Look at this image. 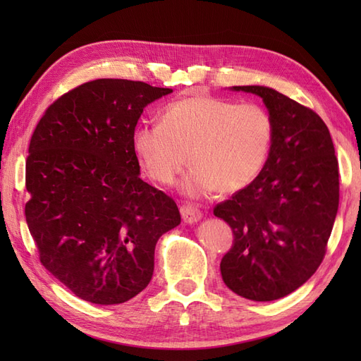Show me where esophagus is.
<instances>
[{
    "mask_svg": "<svg viewBox=\"0 0 361 361\" xmlns=\"http://www.w3.org/2000/svg\"><path fill=\"white\" fill-rule=\"evenodd\" d=\"M180 212L183 220H185V224H195V221L202 219V211L195 208L194 204H181Z\"/></svg>",
    "mask_w": 361,
    "mask_h": 361,
    "instance_id": "1",
    "label": "esophagus"
}]
</instances>
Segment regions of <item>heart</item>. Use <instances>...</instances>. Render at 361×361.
I'll use <instances>...</instances> for the list:
<instances>
[{"label": "heart", "instance_id": "b5f03b06", "mask_svg": "<svg viewBox=\"0 0 361 361\" xmlns=\"http://www.w3.org/2000/svg\"><path fill=\"white\" fill-rule=\"evenodd\" d=\"M273 136L264 106L197 93L169 104L161 122L137 126L132 147L142 171L163 186L173 185L189 157L183 190L203 197L247 188L262 171Z\"/></svg>", "mask_w": 361, "mask_h": 361}]
</instances>
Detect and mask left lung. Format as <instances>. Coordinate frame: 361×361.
<instances>
[{"label": "left lung", "mask_w": 361, "mask_h": 361, "mask_svg": "<svg viewBox=\"0 0 361 361\" xmlns=\"http://www.w3.org/2000/svg\"><path fill=\"white\" fill-rule=\"evenodd\" d=\"M233 90L262 97L274 136L260 173L214 208L234 235L220 271L239 296L274 301L301 287L323 262L340 202L338 159L313 110L268 87Z\"/></svg>", "instance_id": "1"}]
</instances>
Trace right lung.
<instances>
[{
    "mask_svg": "<svg viewBox=\"0 0 361 361\" xmlns=\"http://www.w3.org/2000/svg\"><path fill=\"white\" fill-rule=\"evenodd\" d=\"M171 88L97 79L46 109L26 159L25 214L40 262L83 301L126 302L149 286L176 203L140 178L132 135Z\"/></svg>",
    "mask_w": 361,
    "mask_h": 361,
    "instance_id": "right-lung-1",
    "label": "right lung"
}]
</instances>
